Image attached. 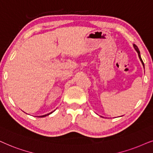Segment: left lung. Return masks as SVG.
I'll use <instances>...</instances> for the list:
<instances>
[{
  "mask_svg": "<svg viewBox=\"0 0 153 153\" xmlns=\"http://www.w3.org/2000/svg\"><path fill=\"white\" fill-rule=\"evenodd\" d=\"M133 46H134V48L135 49V50L136 51V52H137V53H138V57H139V59H140V62H141L142 64H143V68H144V64H143V60H142L141 57H140V51H139V50H138V47L136 46L135 44H134V45H133Z\"/></svg>",
  "mask_w": 153,
  "mask_h": 153,
  "instance_id": "obj_1",
  "label": "left lung"
}]
</instances>
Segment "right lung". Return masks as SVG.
<instances>
[{"label": "right lung", "mask_w": 153, "mask_h": 153, "mask_svg": "<svg viewBox=\"0 0 153 153\" xmlns=\"http://www.w3.org/2000/svg\"><path fill=\"white\" fill-rule=\"evenodd\" d=\"M54 111H55V110H54ZM54 111L51 112V113H48V114H46V115H41V116H37V117H45V116H48V115H50V114L52 113Z\"/></svg>", "instance_id": "obj_1"}]
</instances>
